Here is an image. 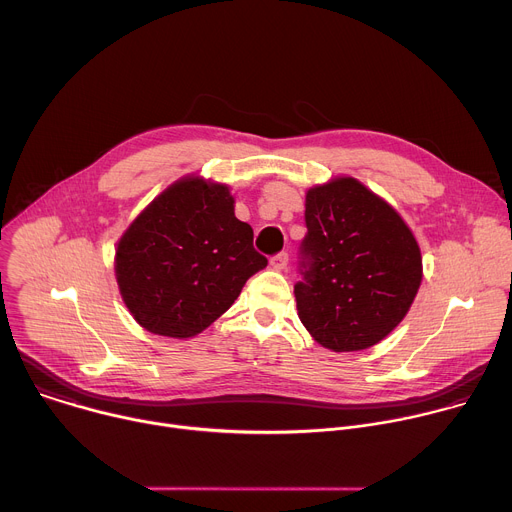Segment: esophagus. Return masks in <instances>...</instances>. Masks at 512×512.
<instances>
[{"label": "esophagus", "instance_id": "esophagus-1", "mask_svg": "<svg viewBox=\"0 0 512 512\" xmlns=\"http://www.w3.org/2000/svg\"><path fill=\"white\" fill-rule=\"evenodd\" d=\"M287 253L285 251H281V253H277V255H273L271 259H269V263H271V267L273 269H277V271H283V269H287Z\"/></svg>", "mask_w": 512, "mask_h": 512}]
</instances>
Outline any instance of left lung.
<instances>
[{
    "label": "left lung",
    "instance_id": "left-lung-1",
    "mask_svg": "<svg viewBox=\"0 0 512 512\" xmlns=\"http://www.w3.org/2000/svg\"><path fill=\"white\" fill-rule=\"evenodd\" d=\"M298 316L334 352L364 350L407 314L421 283V253L403 218L354 178L306 194Z\"/></svg>",
    "mask_w": 512,
    "mask_h": 512
}]
</instances>
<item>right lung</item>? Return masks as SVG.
I'll return each mask as SVG.
<instances>
[{
  "mask_svg": "<svg viewBox=\"0 0 512 512\" xmlns=\"http://www.w3.org/2000/svg\"><path fill=\"white\" fill-rule=\"evenodd\" d=\"M227 186L184 178L125 231L115 273L133 318L154 334L190 338L221 318L267 265Z\"/></svg>",
  "mask_w": 512,
  "mask_h": 512,
  "instance_id": "obj_1",
  "label": "right lung"
}]
</instances>
